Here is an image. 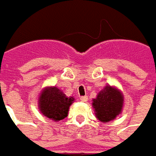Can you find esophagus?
Segmentation results:
<instances>
[{
    "mask_svg": "<svg viewBox=\"0 0 156 156\" xmlns=\"http://www.w3.org/2000/svg\"><path fill=\"white\" fill-rule=\"evenodd\" d=\"M80 100H81L82 101H87L88 96L87 95H85V96H81V97H80Z\"/></svg>",
    "mask_w": 156,
    "mask_h": 156,
    "instance_id": "1",
    "label": "esophagus"
}]
</instances>
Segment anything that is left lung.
Instances as JSON below:
<instances>
[{
    "instance_id": "8db88e82",
    "label": "left lung",
    "mask_w": 156,
    "mask_h": 156,
    "mask_svg": "<svg viewBox=\"0 0 156 156\" xmlns=\"http://www.w3.org/2000/svg\"><path fill=\"white\" fill-rule=\"evenodd\" d=\"M92 105L98 119L109 122L121 112L123 95L117 89L108 85L99 92L96 99H93Z\"/></svg>"
}]
</instances>
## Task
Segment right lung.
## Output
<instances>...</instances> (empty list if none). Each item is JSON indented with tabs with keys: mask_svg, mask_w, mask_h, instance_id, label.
Listing matches in <instances>:
<instances>
[{
	"mask_svg": "<svg viewBox=\"0 0 156 156\" xmlns=\"http://www.w3.org/2000/svg\"><path fill=\"white\" fill-rule=\"evenodd\" d=\"M38 101L40 111L44 116L58 121L67 116L69 107L73 103V98L66 97L58 88L51 87L42 91Z\"/></svg>",
	"mask_w": 156,
	"mask_h": 156,
	"instance_id": "obj_1",
	"label": "right lung"
}]
</instances>
